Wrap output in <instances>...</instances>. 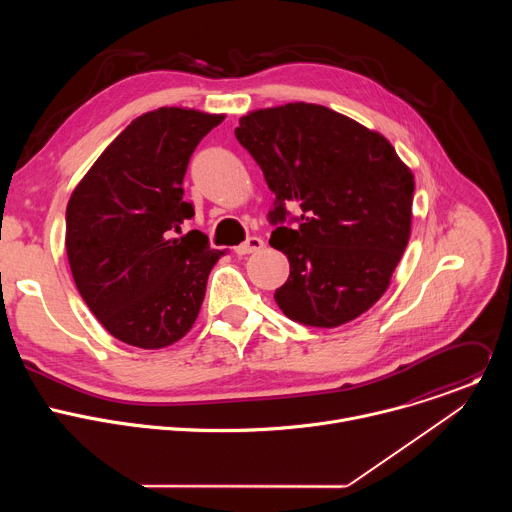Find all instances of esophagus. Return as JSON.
Returning a JSON list of instances; mask_svg holds the SVG:
<instances>
[{
	"label": "esophagus",
	"instance_id": "esophagus-1",
	"mask_svg": "<svg viewBox=\"0 0 512 512\" xmlns=\"http://www.w3.org/2000/svg\"><path fill=\"white\" fill-rule=\"evenodd\" d=\"M263 239L261 237H249L245 243H241L239 247H235L237 255H249V253H257L263 249Z\"/></svg>",
	"mask_w": 512,
	"mask_h": 512
}]
</instances>
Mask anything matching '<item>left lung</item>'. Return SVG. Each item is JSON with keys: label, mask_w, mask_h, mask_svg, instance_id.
I'll use <instances>...</instances> for the list:
<instances>
[{"label": "left lung", "mask_w": 512, "mask_h": 512, "mask_svg": "<svg viewBox=\"0 0 512 512\" xmlns=\"http://www.w3.org/2000/svg\"><path fill=\"white\" fill-rule=\"evenodd\" d=\"M235 135L275 194L269 245L289 261L279 310L336 328L373 308L411 235L415 182L389 139L312 103L251 111ZM287 201L303 208L298 230L282 225Z\"/></svg>", "instance_id": "obj_1"}]
</instances>
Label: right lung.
<instances>
[{
  "instance_id": "right-lung-1",
  "label": "right lung",
  "mask_w": 512,
  "mask_h": 512,
  "mask_svg": "<svg viewBox=\"0 0 512 512\" xmlns=\"http://www.w3.org/2000/svg\"><path fill=\"white\" fill-rule=\"evenodd\" d=\"M223 119L186 107L143 113L72 190L64 241L72 277L125 344L166 348L198 318L208 273L225 253L200 231L182 235L194 216L182 180L200 139Z\"/></svg>"
}]
</instances>
